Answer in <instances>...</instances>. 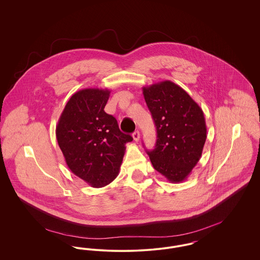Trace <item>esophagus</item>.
I'll return each instance as SVG.
<instances>
[{
	"instance_id": "34e87169",
	"label": "esophagus",
	"mask_w": 260,
	"mask_h": 260,
	"mask_svg": "<svg viewBox=\"0 0 260 260\" xmlns=\"http://www.w3.org/2000/svg\"><path fill=\"white\" fill-rule=\"evenodd\" d=\"M133 137H134V139H135L136 141H138V140H139V138H140V134H139V132H138V131H136V132L133 134Z\"/></svg>"
}]
</instances>
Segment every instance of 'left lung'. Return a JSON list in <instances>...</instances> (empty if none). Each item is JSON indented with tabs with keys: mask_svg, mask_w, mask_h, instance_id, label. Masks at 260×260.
I'll list each match as a JSON object with an SVG mask.
<instances>
[{
	"mask_svg": "<svg viewBox=\"0 0 260 260\" xmlns=\"http://www.w3.org/2000/svg\"><path fill=\"white\" fill-rule=\"evenodd\" d=\"M157 129L155 148L147 151L154 169L172 183L185 180L197 165L207 139L203 110L171 81L143 87Z\"/></svg>",
	"mask_w": 260,
	"mask_h": 260,
	"instance_id": "obj_1",
	"label": "left lung"
}]
</instances>
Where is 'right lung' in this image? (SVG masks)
I'll return each instance as SVG.
<instances>
[{
  "instance_id": "1",
  "label": "right lung",
  "mask_w": 260,
  "mask_h": 260,
  "mask_svg": "<svg viewBox=\"0 0 260 260\" xmlns=\"http://www.w3.org/2000/svg\"><path fill=\"white\" fill-rule=\"evenodd\" d=\"M110 96L105 88L81 89L70 98L56 125V139L70 171L87 184L100 188L117 177L133 137L104 111Z\"/></svg>"
}]
</instances>
